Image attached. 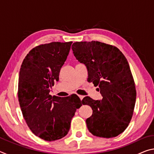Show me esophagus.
Instances as JSON below:
<instances>
[{
	"label": "esophagus",
	"mask_w": 154,
	"mask_h": 154,
	"mask_svg": "<svg viewBox=\"0 0 154 154\" xmlns=\"http://www.w3.org/2000/svg\"><path fill=\"white\" fill-rule=\"evenodd\" d=\"M79 97L80 98L81 100H83V97H84V96H82V95H79Z\"/></svg>",
	"instance_id": "1"
}]
</instances>
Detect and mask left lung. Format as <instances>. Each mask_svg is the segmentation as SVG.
I'll return each instance as SVG.
<instances>
[{
  "instance_id": "8db88e82",
  "label": "left lung",
  "mask_w": 154,
  "mask_h": 154,
  "mask_svg": "<svg viewBox=\"0 0 154 154\" xmlns=\"http://www.w3.org/2000/svg\"><path fill=\"white\" fill-rule=\"evenodd\" d=\"M72 49L77 60L87 66L88 82L98 85L103 96L100 100L90 96L82 100L93 111L86 119L88 130L98 137L118 136L128 126L137 96L126 57L116 46L95 41L75 42Z\"/></svg>"
}]
</instances>
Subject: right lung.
I'll return each mask as SVG.
<instances>
[{
	"label": "right lung",
	"mask_w": 154,
	"mask_h": 154,
	"mask_svg": "<svg viewBox=\"0 0 154 154\" xmlns=\"http://www.w3.org/2000/svg\"><path fill=\"white\" fill-rule=\"evenodd\" d=\"M72 41L41 44L28 52L21 65L18 100L26 122L36 137L53 141L66 136L77 109L79 96L49 95L69 55Z\"/></svg>",
	"instance_id": "obj_1"
}]
</instances>
